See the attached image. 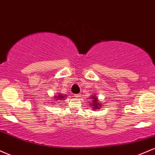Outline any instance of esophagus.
Segmentation results:
<instances>
[{
    "label": "esophagus",
    "mask_w": 155,
    "mask_h": 155,
    "mask_svg": "<svg viewBox=\"0 0 155 155\" xmlns=\"http://www.w3.org/2000/svg\"><path fill=\"white\" fill-rule=\"evenodd\" d=\"M74 96H75L76 98H80L81 96V94H75Z\"/></svg>",
    "instance_id": "34e87169"
}]
</instances>
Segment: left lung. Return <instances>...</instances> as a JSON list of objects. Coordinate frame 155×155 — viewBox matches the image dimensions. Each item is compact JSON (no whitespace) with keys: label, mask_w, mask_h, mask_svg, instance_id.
<instances>
[{"label":"left lung","mask_w":155,"mask_h":155,"mask_svg":"<svg viewBox=\"0 0 155 155\" xmlns=\"http://www.w3.org/2000/svg\"><path fill=\"white\" fill-rule=\"evenodd\" d=\"M91 99H93V101H89V102H92L93 103V105L92 106L94 107H93V110H97V109H101L100 108V106H101V104H100V103L98 101L97 99H96V97H91Z\"/></svg>","instance_id":"obj_1"}]
</instances>
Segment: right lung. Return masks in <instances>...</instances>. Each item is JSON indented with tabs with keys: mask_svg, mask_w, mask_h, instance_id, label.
I'll return each instance as SVG.
<instances>
[{
	"mask_svg": "<svg viewBox=\"0 0 155 155\" xmlns=\"http://www.w3.org/2000/svg\"><path fill=\"white\" fill-rule=\"evenodd\" d=\"M63 97H64V96H62V95H59V96H56V99L55 100H59V99H62Z\"/></svg>",
	"mask_w": 155,
	"mask_h": 155,
	"instance_id": "obj_1",
	"label": "right lung"
}]
</instances>
